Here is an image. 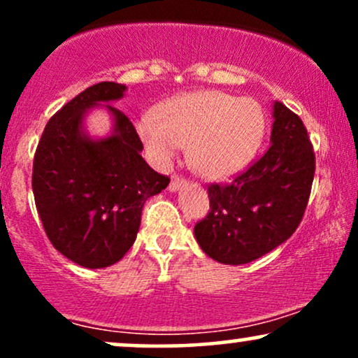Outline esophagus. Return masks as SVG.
<instances>
[{
    "label": "esophagus",
    "instance_id": "esophagus-1",
    "mask_svg": "<svg viewBox=\"0 0 358 358\" xmlns=\"http://www.w3.org/2000/svg\"><path fill=\"white\" fill-rule=\"evenodd\" d=\"M185 185H187V180L185 178H180V176H173V178H171V182H170V192H178L180 188H183Z\"/></svg>",
    "mask_w": 358,
    "mask_h": 358
}]
</instances>
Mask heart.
Segmentation results:
<instances>
[{
  "label": "heart",
  "mask_w": 358,
  "mask_h": 358,
  "mask_svg": "<svg viewBox=\"0 0 358 358\" xmlns=\"http://www.w3.org/2000/svg\"><path fill=\"white\" fill-rule=\"evenodd\" d=\"M264 131V110L257 101L220 90L182 94L138 124L139 138L158 165L171 163L180 148H187L193 171L208 180L231 178L245 170Z\"/></svg>",
  "instance_id": "obj_1"
}]
</instances>
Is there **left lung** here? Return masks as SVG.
Returning <instances> with one entry per match:
<instances>
[{"label":"left lung","mask_w":358,"mask_h":358,"mask_svg":"<svg viewBox=\"0 0 358 358\" xmlns=\"http://www.w3.org/2000/svg\"><path fill=\"white\" fill-rule=\"evenodd\" d=\"M271 146L231 185L208 187L210 212L193 229L199 245L222 264H248L286 242L310 199L315 153L306 127L281 102L273 104Z\"/></svg>","instance_id":"8db88e82"}]
</instances>
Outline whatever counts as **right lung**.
I'll list each match as a JSON object with an SVG mask.
<instances>
[{
    "label": "right lung",
    "mask_w": 358,
    "mask_h": 358,
    "mask_svg": "<svg viewBox=\"0 0 358 358\" xmlns=\"http://www.w3.org/2000/svg\"><path fill=\"white\" fill-rule=\"evenodd\" d=\"M126 89L116 82L85 89L53 114L35 151L31 187L45 232L82 268H108L122 259L136 241L143 205L170 183L143 159L133 122L110 106ZM94 107L113 117L104 138L83 127Z\"/></svg>",
    "instance_id": "1"
}]
</instances>
